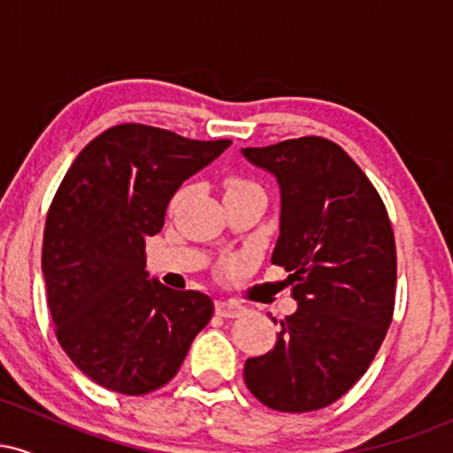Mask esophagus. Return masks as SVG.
<instances>
[{
    "mask_svg": "<svg viewBox=\"0 0 453 453\" xmlns=\"http://www.w3.org/2000/svg\"><path fill=\"white\" fill-rule=\"evenodd\" d=\"M244 313V306L234 303V300H219L217 303V315L219 317H227V319H232V317H241Z\"/></svg>",
    "mask_w": 453,
    "mask_h": 453,
    "instance_id": "obj_1",
    "label": "esophagus"
}]
</instances>
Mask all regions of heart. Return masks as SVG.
<instances>
[{
    "instance_id": "heart-1",
    "label": "heart",
    "mask_w": 453,
    "mask_h": 453,
    "mask_svg": "<svg viewBox=\"0 0 453 453\" xmlns=\"http://www.w3.org/2000/svg\"><path fill=\"white\" fill-rule=\"evenodd\" d=\"M227 191H241V189H259V187L253 183V180H247V179H230L226 185Z\"/></svg>"
}]
</instances>
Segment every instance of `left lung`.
<instances>
[{
    "mask_svg": "<svg viewBox=\"0 0 453 453\" xmlns=\"http://www.w3.org/2000/svg\"><path fill=\"white\" fill-rule=\"evenodd\" d=\"M242 155L280 185L273 264L289 273L298 300L273 349L244 362V383L268 409H324L368 371L392 324L396 241L388 209L360 165L327 138Z\"/></svg>",
    "mask_w": 453,
    "mask_h": 453,
    "instance_id": "left-lung-1",
    "label": "left lung"
}]
</instances>
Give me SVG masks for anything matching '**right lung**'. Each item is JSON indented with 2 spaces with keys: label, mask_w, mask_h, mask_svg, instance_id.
<instances>
[{
  "label": "right lung",
  "mask_w": 453,
  "mask_h": 453,
  "mask_svg": "<svg viewBox=\"0 0 453 453\" xmlns=\"http://www.w3.org/2000/svg\"><path fill=\"white\" fill-rule=\"evenodd\" d=\"M230 142L123 123L93 138L61 180L44 226L46 303L59 345L97 386L159 389L211 321L209 296L147 279L144 247L183 180Z\"/></svg>",
  "instance_id": "add662e5"
}]
</instances>
